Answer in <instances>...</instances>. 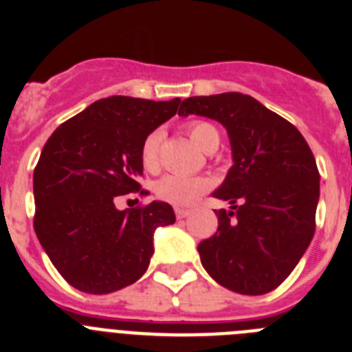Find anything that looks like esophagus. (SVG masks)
<instances>
[{"mask_svg":"<svg viewBox=\"0 0 352 352\" xmlns=\"http://www.w3.org/2000/svg\"><path fill=\"white\" fill-rule=\"evenodd\" d=\"M174 211H176V219H185L190 214V210H183V208H176Z\"/></svg>","mask_w":352,"mask_h":352,"instance_id":"1","label":"esophagus"}]
</instances>
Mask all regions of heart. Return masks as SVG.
<instances>
[{
	"mask_svg": "<svg viewBox=\"0 0 352 352\" xmlns=\"http://www.w3.org/2000/svg\"><path fill=\"white\" fill-rule=\"evenodd\" d=\"M186 133L190 135L194 144L213 153L220 144V133L208 121H190L186 125ZM162 132L153 130L148 133L141 146V162L148 170L158 167V148H160ZM210 182L201 176H179V174H167L155 183V194L158 199L174 206H190L208 190Z\"/></svg>",
	"mask_w": 352,
	"mask_h": 352,
	"instance_id": "1",
	"label": "heart"
}]
</instances>
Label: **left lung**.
I'll return each mask as SVG.
<instances>
[{
  "mask_svg": "<svg viewBox=\"0 0 352 352\" xmlns=\"http://www.w3.org/2000/svg\"><path fill=\"white\" fill-rule=\"evenodd\" d=\"M179 116L220 121L234 166L213 195L219 229L197 247L204 270L239 294H266L291 275L316 231L319 170L296 126L243 93L190 96Z\"/></svg>",
  "mask_w": 352,
  "mask_h": 352,
  "instance_id": "1",
  "label": "left lung"
}]
</instances>
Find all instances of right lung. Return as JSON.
I'll list each match as a JSON object with an SVG mask.
<instances>
[{"label":"right lung","instance_id":"add662e5","mask_svg":"<svg viewBox=\"0 0 352 352\" xmlns=\"http://www.w3.org/2000/svg\"><path fill=\"white\" fill-rule=\"evenodd\" d=\"M169 102L109 96L61 123L33 173L36 238L72 287L107 294L139 280L157 227L176 222L160 201L120 211V195H144L141 146L178 111Z\"/></svg>","mask_w":352,"mask_h":352}]
</instances>
